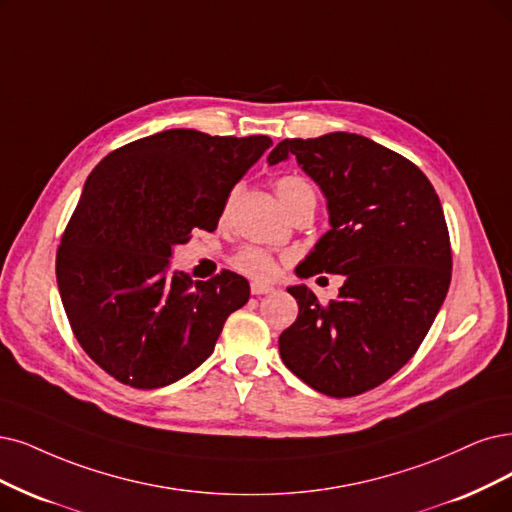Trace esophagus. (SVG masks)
<instances>
[{"label": "esophagus", "instance_id": "esophagus-1", "mask_svg": "<svg viewBox=\"0 0 512 512\" xmlns=\"http://www.w3.org/2000/svg\"><path fill=\"white\" fill-rule=\"evenodd\" d=\"M274 287L272 285H266V282H251V293L253 295H266V293H272Z\"/></svg>", "mask_w": 512, "mask_h": 512}]
</instances>
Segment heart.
<instances>
[{"label": "heart", "instance_id": "1", "mask_svg": "<svg viewBox=\"0 0 512 512\" xmlns=\"http://www.w3.org/2000/svg\"><path fill=\"white\" fill-rule=\"evenodd\" d=\"M274 189H276L278 200L282 202V206L287 208V211L297 200L314 194L312 187L308 185V181H304V179L297 177V175L280 177L274 183ZM225 211H227V206H225ZM234 266L242 274L251 276V278H257V280H270V278L276 276V270H278L276 259L268 251L257 249V246H249V249L240 251L238 257L234 259Z\"/></svg>", "mask_w": 512, "mask_h": 512}]
</instances>
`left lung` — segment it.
<instances>
[{"label": "left lung", "instance_id": "1", "mask_svg": "<svg viewBox=\"0 0 512 512\" xmlns=\"http://www.w3.org/2000/svg\"><path fill=\"white\" fill-rule=\"evenodd\" d=\"M289 158L327 198L331 225L299 276L342 274L344 285L329 306L289 287L299 314L278 348L299 380L346 399L399 371L437 318L451 280L443 206L418 166L354 132L285 139L268 164Z\"/></svg>", "mask_w": 512, "mask_h": 512}]
</instances>
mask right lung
<instances>
[{
	"mask_svg": "<svg viewBox=\"0 0 512 512\" xmlns=\"http://www.w3.org/2000/svg\"><path fill=\"white\" fill-rule=\"evenodd\" d=\"M272 145L170 128L111 151L88 175L56 253V282L86 354L118 382L154 390L213 354L249 301L242 276L170 270L196 227L217 230L234 185Z\"/></svg>",
	"mask_w": 512,
	"mask_h": 512,
	"instance_id": "add662e5",
	"label": "right lung"
}]
</instances>
